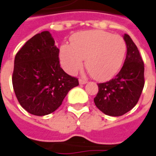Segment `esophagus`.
I'll return each instance as SVG.
<instances>
[{
    "label": "esophagus",
    "mask_w": 156,
    "mask_h": 156,
    "mask_svg": "<svg viewBox=\"0 0 156 156\" xmlns=\"http://www.w3.org/2000/svg\"><path fill=\"white\" fill-rule=\"evenodd\" d=\"M87 83V80H86V79H82V78L79 79V83H80V84H84V83Z\"/></svg>",
    "instance_id": "34e87169"
}]
</instances>
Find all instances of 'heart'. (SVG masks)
Returning a JSON list of instances; mask_svg holds the SVG:
<instances>
[{
    "label": "heart",
    "instance_id": "heart-1",
    "mask_svg": "<svg viewBox=\"0 0 156 156\" xmlns=\"http://www.w3.org/2000/svg\"><path fill=\"white\" fill-rule=\"evenodd\" d=\"M127 51V45L120 35L102 30L80 32L71 38V46L60 47L59 59L63 68L71 74L86 67L98 79H106L119 72Z\"/></svg>",
    "mask_w": 156,
    "mask_h": 156
}]
</instances>
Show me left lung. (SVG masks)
<instances>
[{"instance_id": "1", "label": "left lung", "mask_w": 156, "mask_h": 156, "mask_svg": "<svg viewBox=\"0 0 156 156\" xmlns=\"http://www.w3.org/2000/svg\"><path fill=\"white\" fill-rule=\"evenodd\" d=\"M126 58L115 78L98 83V92L94 98L96 106L105 115L119 116L132 110L137 104L144 87V64L129 35L124 34Z\"/></svg>"}]
</instances>
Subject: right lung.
Instances as JSON below:
<instances>
[{
	"label": "right lung",
	"instance_id": "right-lung-1",
	"mask_svg": "<svg viewBox=\"0 0 156 156\" xmlns=\"http://www.w3.org/2000/svg\"><path fill=\"white\" fill-rule=\"evenodd\" d=\"M58 53L48 31L34 35L16 53L13 87L20 105L30 114H51L69 90L78 85V78L60 67Z\"/></svg>",
	"mask_w": 156,
	"mask_h": 156
}]
</instances>
